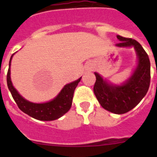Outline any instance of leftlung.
Returning <instances> with one entry per match:
<instances>
[{
    "mask_svg": "<svg viewBox=\"0 0 157 157\" xmlns=\"http://www.w3.org/2000/svg\"><path fill=\"white\" fill-rule=\"evenodd\" d=\"M120 48L134 47L138 63L132 75L120 85L104 79L98 72H94L96 82L94 92L98 102L105 110L115 114H124L133 109L148 92L150 85V61L149 56L136 40L117 35Z\"/></svg>",
    "mask_w": 157,
    "mask_h": 157,
    "instance_id": "left-lung-1",
    "label": "left lung"
}]
</instances>
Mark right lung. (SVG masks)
I'll use <instances>...</instances> for the list:
<instances>
[{
    "label": "right lung",
    "instance_id": "add662e5",
    "mask_svg": "<svg viewBox=\"0 0 157 157\" xmlns=\"http://www.w3.org/2000/svg\"><path fill=\"white\" fill-rule=\"evenodd\" d=\"M14 54L12 55L9 61V67L7 74V84L8 90H10L12 98L17 104L19 109L30 117L42 121H52L57 120L68 112L72 105L75 90L81 80L82 77L65 85L56 98L51 101L45 103H33L23 98L12 85L10 76V66Z\"/></svg>",
    "mask_w": 157,
    "mask_h": 157
}]
</instances>
